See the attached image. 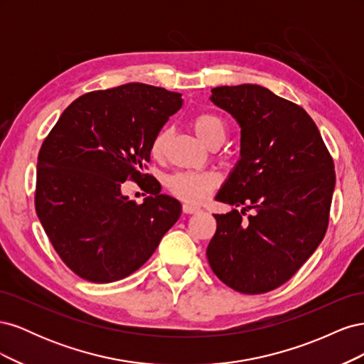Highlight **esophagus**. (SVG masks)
Instances as JSON below:
<instances>
[{
  "label": "esophagus",
  "mask_w": 364,
  "mask_h": 364,
  "mask_svg": "<svg viewBox=\"0 0 364 364\" xmlns=\"http://www.w3.org/2000/svg\"><path fill=\"white\" fill-rule=\"evenodd\" d=\"M182 209H183L185 214H194V213H199V211H200V206H197V205H193V203L186 202V203H183Z\"/></svg>",
  "instance_id": "esophagus-1"
}]
</instances>
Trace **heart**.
<instances>
[{
  "label": "heart",
  "mask_w": 364,
  "mask_h": 364,
  "mask_svg": "<svg viewBox=\"0 0 364 364\" xmlns=\"http://www.w3.org/2000/svg\"><path fill=\"white\" fill-rule=\"evenodd\" d=\"M194 134L205 146L213 144L214 141H223L226 134L225 121L213 112L197 114L193 121ZM170 138L168 127H162L151 142L153 156H162ZM220 176L215 171H190L178 173L170 178V188L174 194L188 202H200L218 185Z\"/></svg>",
  "instance_id": "heart-1"
}]
</instances>
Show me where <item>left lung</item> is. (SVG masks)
Masks as SVG:
<instances>
[{
    "label": "left lung",
    "instance_id": "left-lung-1",
    "mask_svg": "<svg viewBox=\"0 0 364 364\" xmlns=\"http://www.w3.org/2000/svg\"><path fill=\"white\" fill-rule=\"evenodd\" d=\"M209 100L240 127V159L215 200L243 208L214 215L208 262L228 287L266 293L287 282L323 240L334 164L311 117L267 87L218 86ZM245 210L252 211L246 220Z\"/></svg>",
    "mask_w": 364,
    "mask_h": 364
}]
</instances>
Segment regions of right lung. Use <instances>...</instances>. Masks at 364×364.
Wrapping results in <instances>:
<instances>
[{
  "label": "right lung",
  "instance_id": "obj_1",
  "mask_svg": "<svg viewBox=\"0 0 364 364\" xmlns=\"http://www.w3.org/2000/svg\"><path fill=\"white\" fill-rule=\"evenodd\" d=\"M182 95L146 83L87 92L65 109L38 158L36 214L62 261L106 284L138 270L178 222L182 205L159 194L141 205L121 193L147 181L151 142L182 107Z\"/></svg>",
  "mask_w": 364,
  "mask_h": 364
}]
</instances>
